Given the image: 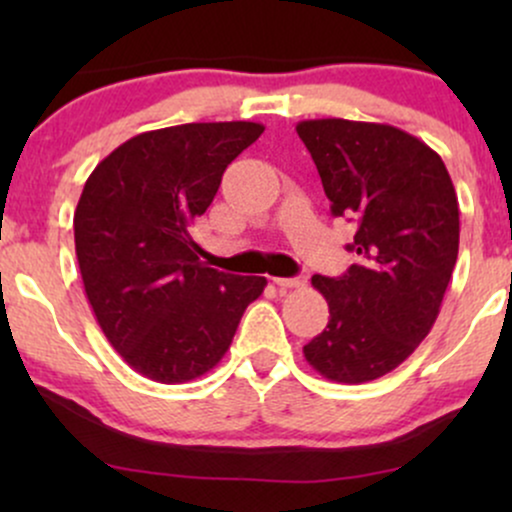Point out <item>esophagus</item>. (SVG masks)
I'll return each instance as SVG.
<instances>
[{
	"label": "esophagus",
	"instance_id": "1",
	"mask_svg": "<svg viewBox=\"0 0 512 512\" xmlns=\"http://www.w3.org/2000/svg\"><path fill=\"white\" fill-rule=\"evenodd\" d=\"M274 284L281 286V289H303L305 286V276L298 274V276H289V279H284V276H274Z\"/></svg>",
	"mask_w": 512,
	"mask_h": 512
}]
</instances>
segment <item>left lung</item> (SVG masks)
<instances>
[{"instance_id":"obj_1","label":"left lung","mask_w":512,"mask_h":512,"mask_svg":"<svg viewBox=\"0 0 512 512\" xmlns=\"http://www.w3.org/2000/svg\"><path fill=\"white\" fill-rule=\"evenodd\" d=\"M334 216L356 221L342 276H313L330 322L303 346L327 380L358 385L407 361L431 332L460 248V207L431 146L402 129L342 117L303 120Z\"/></svg>"}]
</instances>
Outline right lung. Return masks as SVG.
Listing matches in <instances>:
<instances>
[{
	"mask_svg": "<svg viewBox=\"0 0 512 512\" xmlns=\"http://www.w3.org/2000/svg\"><path fill=\"white\" fill-rule=\"evenodd\" d=\"M257 122H190L120 144L88 175L74 211L86 298L129 368L190 383L221 361L264 276L207 267L190 231Z\"/></svg>",
	"mask_w": 512,
	"mask_h": 512,
	"instance_id": "1",
	"label": "right lung"
}]
</instances>
